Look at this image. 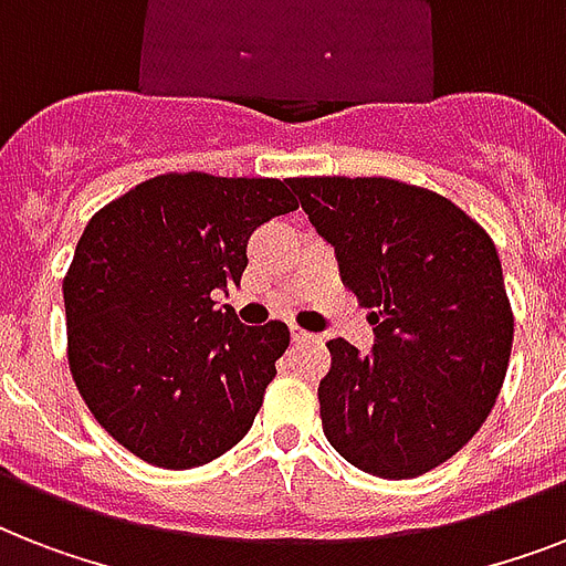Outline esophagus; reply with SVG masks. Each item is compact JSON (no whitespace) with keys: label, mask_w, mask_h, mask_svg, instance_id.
<instances>
[{"label":"esophagus","mask_w":566,"mask_h":566,"mask_svg":"<svg viewBox=\"0 0 566 566\" xmlns=\"http://www.w3.org/2000/svg\"><path fill=\"white\" fill-rule=\"evenodd\" d=\"M291 337H293V340H296V344H302V340H314V337H317V335H311V332H305V328L293 323V326H291Z\"/></svg>","instance_id":"esophagus-1"}]
</instances>
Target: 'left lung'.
Instances as JSON below:
<instances>
[{"label": "left lung", "instance_id": "8db88e82", "mask_svg": "<svg viewBox=\"0 0 566 566\" xmlns=\"http://www.w3.org/2000/svg\"><path fill=\"white\" fill-rule=\"evenodd\" d=\"M291 188L376 326L370 355L328 340V443L378 479L429 473L482 429L509 370L514 314L491 234L447 196L396 179Z\"/></svg>", "mask_w": 566, "mask_h": 566}]
</instances>
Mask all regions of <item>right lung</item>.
<instances>
[{"label":"right lung","mask_w":566,"mask_h":566,"mask_svg":"<svg viewBox=\"0 0 566 566\" xmlns=\"http://www.w3.org/2000/svg\"><path fill=\"white\" fill-rule=\"evenodd\" d=\"M296 208L291 179L164 172L84 226L64 275L66 358L132 455L190 470L252 429L291 332L240 326L213 293L240 284L252 231Z\"/></svg>","instance_id":"right-lung-1"}]
</instances>
